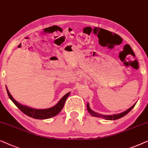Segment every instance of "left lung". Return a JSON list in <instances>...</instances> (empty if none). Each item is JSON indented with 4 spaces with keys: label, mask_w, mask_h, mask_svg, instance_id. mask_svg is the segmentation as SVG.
Instances as JSON below:
<instances>
[{
    "label": "left lung",
    "mask_w": 148,
    "mask_h": 148,
    "mask_svg": "<svg viewBox=\"0 0 148 148\" xmlns=\"http://www.w3.org/2000/svg\"><path fill=\"white\" fill-rule=\"evenodd\" d=\"M136 103H137V102H136ZM136 103L135 104H133V105L132 106L131 108H129V109L126 110V111L123 112H121V113H120V114H113V115H103V114H100L97 113V112H95L94 111H92V110L90 108L89 103H87L86 108H87L88 112H89V114L92 116L102 118V119H104L105 120H109V121H112V120H113V121H115V120L119 119H121V118H122V117L125 116V115H127V114L129 113V112L131 111V110L133 109L134 107H135Z\"/></svg>",
    "instance_id": "8db88e82"
}]
</instances>
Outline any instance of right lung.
<instances>
[{
  "mask_svg": "<svg viewBox=\"0 0 148 148\" xmlns=\"http://www.w3.org/2000/svg\"><path fill=\"white\" fill-rule=\"evenodd\" d=\"M6 89H7L8 95H9L10 99L15 103V105L23 113H24L25 115L28 116L29 117L33 118V119L40 120L50 119V118H52L55 116L58 115V114L61 112V110L63 109L65 102L66 101V99L70 94V92H69L67 94L65 95L64 97L58 101V103H57L56 105L53 106V107L47 108V109H35V108H29L28 106L21 105V103L17 102L16 100L12 97V95H11V93L9 92L7 86H6Z\"/></svg>",
  "mask_w": 148,
  "mask_h": 148,
  "instance_id": "add662e5",
  "label": "right lung"
}]
</instances>
